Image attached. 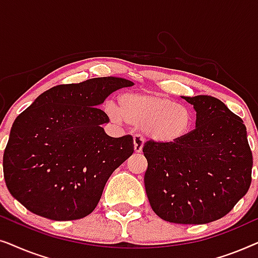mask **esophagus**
<instances>
[{
    "instance_id": "esophagus-1",
    "label": "esophagus",
    "mask_w": 258,
    "mask_h": 258,
    "mask_svg": "<svg viewBox=\"0 0 258 258\" xmlns=\"http://www.w3.org/2000/svg\"><path fill=\"white\" fill-rule=\"evenodd\" d=\"M143 144H144V141L142 137L140 135L134 136V150H135V153H141V151H142Z\"/></svg>"
}]
</instances>
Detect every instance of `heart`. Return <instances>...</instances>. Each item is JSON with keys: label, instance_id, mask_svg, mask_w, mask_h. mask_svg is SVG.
<instances>
[{"label": "heart", "instance_id": "1", "mask_svg": "<svg viewBox=\"0 0 258 258\" xmlns=\"http://www.w3.org/2000/svg\"><path fill=\"white\" fill-rule=\"evenodd\" d=\"M119 108L111 102L105 112L112 122L126 121L140 126L148 139L171 144L186 136L192 126V114L185 105L156 93H130L118 98Z\"/></svg>", "mask_w": 258, "mask_h": 258}]
</instances>
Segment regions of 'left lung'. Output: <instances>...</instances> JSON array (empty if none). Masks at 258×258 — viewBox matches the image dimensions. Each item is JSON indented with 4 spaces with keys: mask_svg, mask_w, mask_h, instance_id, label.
<instances>
[{
    "mask_svg": "<svg viewBox=\"0 0 258 258\" xmlns=\"http://www.w3.org/2000/svg\"><path fill=\"white\" fill-rule=\"evenodd\" d=\"M182 98L194 105L196 128L171 144L144 143V185L155 214L177 224L225 216L248 192L252 153L246 128L218 98Z\"/></svg>",
    "mask_w": 258,
    "mask_h": 258,
    "instance_id": "8db88e82",
    "label": "left lung"
}]
</instances>
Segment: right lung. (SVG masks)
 <instances>
[{
  "label": "right lung",
  "mask_w": 258,
  "mask_h": 258,
  "mask_svg": "<svg viewBox=\"0 0 258 258\" xmlns=\"http://www.w3.org/2000/svg\"><path fill=\"white\" fill-rule=\"evenodd\" d=\"M121 77L59 84L17 116L3 154L9 192L31 213L54 221L93 213L108 178L134 153L133 136L110 137L108 115L97 108L132 87Z\"/></svg>",
  "instance_id": "1"
}]
</instances>
